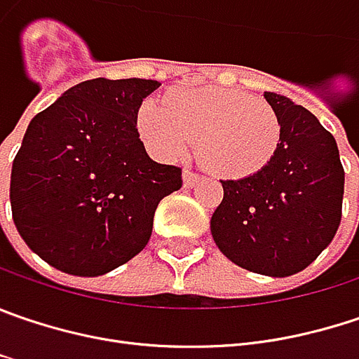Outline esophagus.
I'll list each match as a JSON object with an SVG mask.
<instances>
[{"label":"esophagus","mask_w":359,"mask_h":359,"mask_svg":"<svg viewBox=\"0 0 359 359\" xmlns=\"http://www.w3.org/2000/svg\"><path fill=\"white\" fill-rule=\"evenodd\" d=\"M182 180H184V187H189V189H191V187H195V184L199 182L201 175H197V172H193V170H189V168H187V170L182 172Z\"/></svg>","instance_id":"1"}]
</instances>
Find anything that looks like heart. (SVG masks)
I'll return each mask as SVG.
<instances>
[{
  "label": "heart",
  "instance_id": "b5f03b06",
  "mask_svg": "<svg viewBox=\"0 0 359 359\" xmlns=\"http://www.w3.org/2000/svg\"><path fill=\"white\" fill-rule=\"evenodd\" d=\"M144 144L160 158H179L197 137V156L222 177H248L274 156L280 119L262 99L236 89H179L146 101L137 114Z\"/></svg>",
  "mask_w": 359,
  "mask_h": 359
}]
</instances>
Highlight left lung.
<instances>
[{
  "label": "left lung",
  "instance_id": "left-lung-1",
  "mask_svg": "<svg viewBox=\"0 0 359 359\" xmlns=\"http://www.w3.org/2000/svg\"><path fill=\"white\" fill-rule=\"evenodd\" d=\"M264 97L280 119L278 148L258 172L222 180L211 233L233 264L283 278L305 270L335 238L346 172L317 117L285 95Z\"/></svg>",
  "mask_w": 359,
  "mask_h": 359
}]
</instances>
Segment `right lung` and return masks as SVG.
<instances>
[{
    "label": "right lung",
    "mask_w": 359,
    "mask_h": 359,
    "mask_svg": "<svg viewBox=\"0 0 359 359\" xmlns=\"http://www.w3.org/2000/svg\"><path fill=\"white\" fill-rule=\"evenodd\" d=\"M150 79H91L34 117L13 158V223L44 262L101 276L140 254L182 170L146 154L137 132Z\"/></svg>",
    "instance_id": "right-lung-1"
}]
</instances>
